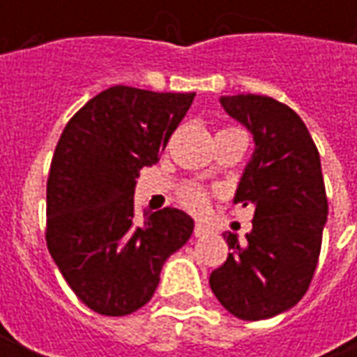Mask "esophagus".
Segmentation results:
<instances>
[{
  "label": "esophagus",
  "instance_id": "34e87169",
  "mask_svg": "<svg viewBox=\"0 0 357 357\" xmlns=\"http://www.w3.org/2000/svg\"><path fill=\"white\" fill-rule=\"evenodd\" d=\"M210 233H214V229H212L210 225H204V224H201V222H197V224H195V235H197V237L210 235Z\"/></svg>",
  "mask_w": 357,
  "mask_h": 357
}]
</instances>
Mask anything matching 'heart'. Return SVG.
Returning <instances> with one entry per match:
<instances>
[{"label":"heart","instance_id":"1","mask_svg":"<svg viewBox=\"0 0 357 357\" xmlns=\"http://www.w3.org/2000/svg\"><path fill=\"white\" fill-rule=\"evenodd\" d=\"M181 202L187 210H191L195 214H201L208 208L210 191L199 183H187L181 189Z\"/></svg>","mask_w":357,"mask_h":357}]
</instances>
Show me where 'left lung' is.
<instances>
[{"instance_id": "1", "label": "left lung", "mask_w": 357, "mask_h": 357, "mask_svg": "<svg viewBox=\"0 0 357 357\" xmlns=\"http://www.w3.org/2000/svg\"><path fill=\"white\" fill-rule=\"evenodd\" d=\"M225 112L255 135L256 151L241 178L235 204H252V231L210 273L222 306L239 319L260 321L306 294L321 252L327 193L321 162L302 118L268 95L222 97Z\"/></svg>"}]
</instances>
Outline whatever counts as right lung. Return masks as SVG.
Instances as JSON below:
<instances>
[{
  "mask_svg": "<svg viewBox=\"0 0 357 357\" xmlns=\"http://www.w3.org/2000/svg\"><path fill=\"white\" fill-rule=\"evenodd\" d=\"M193 97L114 86L89 99L59 137L45 243L68 287L97 314L145 306L166 258L193 233L183 210L166 206L139 220L133 206L139 170L158 160Z\"/></svg>",
  "mask_w": 357,
  "mask_h": 357,
  "instance_id": "obj_1",
  "label": "right lung"
}]
</instances>
